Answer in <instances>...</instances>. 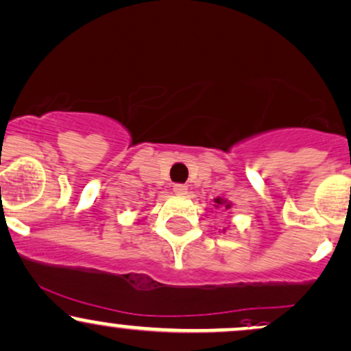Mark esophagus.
Instances as JSON below:
<instances>
[{"label":"esophagus","instance_id":"obj_1","mask_svg":"<svg viewBox=\"0 0 351 351\" xmlns=\"http://www.w3.org/2000/svg\"><path fill=\"white\" fill-rule=\"evenodd\" d=\"M173 193L178 194V196H184V194L188 193V188L184 186V184L176 183V184H173Z\"/></svg>","mask_w":351,"mask_h":351}]
</instances>
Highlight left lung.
Segmentation results:
<instances>
[{
    "label": "left lung",
    "instance_id": "8db88e82",
    "mask_svg": "<svg viewBox=\"0 0 351 351\" xmlns=\"http://www.w3.org/2000/svg\"><path fill=\"white\" fill-rule=\"evenodd\" d=\"M214 202H216V208H219V206H226V209H230V202H227V199H222V197H216L214 199Z\"/></svg>",
    "mask_w": 351,
    "mask_h": 351
}]
</instances>
